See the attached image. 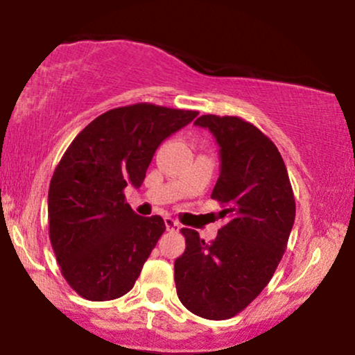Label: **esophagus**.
Returning a JSON list of instances; mask_svg holds the SVG:
<instances>
[{"instance_id": "esophagus-1", "label": "esophagus", "mask_w": 355, "mask_h": 355, "mask_svg": "<svg viewBox=\"0 0 355 355\" xmlns=\"http://www.w3.org/2000/svg\"><path fill=\"white\" fill-rule=\"evenodd\" d=\"M165 227L166 230H180V222H177V220L172 218V217H165Z\"/></svg>"}]
</instances>
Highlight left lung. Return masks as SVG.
Returning a JSON list of instances; mask_svg holds the SVG:
<instances>
[{"label": "left lung", "instance_id": "1", "mask_svg": "<svg viewBox=\"0 0 355 355\" xmlns=\"http://www.w3.org/2000/svg\"><path fill=\"white\" fill-rule=\"evenodd\" d=\"M220 146L211 198L227 223L211 243L182 229L185 252L175 260L180 302L195 315L225 320L242 312L270 282L287 248L295 198L274 141L240 116L202 115Z\"/></svg>", "mask_w": 355, "mask_h": 355}]
</instances>
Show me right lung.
I'll use <instances>...</instances> for the list:
<instances>
[{"mask_svg": "<svg viewBox=\"0 0 355 355\" xmlns=\"http://www.w3.org/2000/svg\"><path fill=\"white\" fill-rule=\"evenodd\" d=\"M197 115L153 103L108 110L61 157L48 191L50 242L80 297L103 302L133 288L165 222L137 215L123 190L144 183L155 150Z\"/></svg>", "mask_w": 355, "mask_h": 355, "instance_id": "add662e5", "label": "right lung"}]
</instances>
